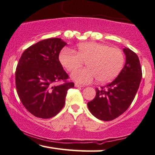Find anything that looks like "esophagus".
Segmentation results:
<instances>
[{"instance_id": "34e87169", "label": "esophagus", "mask_w": 155, "mask_h": 155, "mask_svg": "<svg viewBox=\"0 0 155 155\" xmlns=\"http://www.w3.org/2000/svg\"><path fill=\"white\" fill-rule=\"evenodd\" d=\"M75 87H82V84H78V83H75Z\"/></svg>"}]
</instances>
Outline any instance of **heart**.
Wrapping results in <instances>:
<instances>
[{"mask_svg":"<svg viewBox=\"0 0 155 155\" xmlns=\"http://www.w3.org/2000/svg\"><path fill=\"white\" fill-rule=\"evenodd\" d=\"M58 58L62 66L69 72L87 61L88 67L76 70L71 75L73 80L81 84H90L97 79L101 83L111 82L118 75L124 64L121 50L97 42L78 44L76 52L65 48Z\"/></svg>","mask_w":155,"mask_h":155,"instance_id":"heart-1","label":"heart"}]
</instances>
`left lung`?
I'll use <instances>...</instances> for the list:
<instances>
[{
  "mask_svg": "<svg viewBox=\"0 0 155 155\" xmlns=\"http://www.w3.org/2000/svg\"><path fill=\"white\" fill-rule=\"evenodd\" d=\"M124 52L126 61L119 75L106 86L96 88L94 99L87 103L90 111L99 120L109 121L124 114L139 88L143 73L138 56L128 48Z\"/></svg>",
  "mask_w": 155,
  "mask_h": 155,
  "instance_id": "1",
  "label": "left lung"
}]
</instances>
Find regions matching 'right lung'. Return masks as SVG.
<instances>
[{
	"label": "right lung",
	"mask_w": 155,
	"mask_h": 155,
	"mask_svg": "<svg viewBox=\"0 0 155 155\" xmlns=\"http://www.w3.org/2000/svg\"><path fill=\"white\" fill-rule=\"evenodd\" d=\"M66 43L60 38L44 39L23 52L15 71V85L21 102L36 117H54L65 105L73 82L63 68L58 56ZM63 81L57 86L56 82Z\"/></svg>",
	"instance_id": "obj_1"
}]
</instances>
